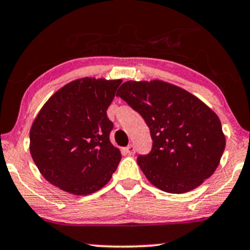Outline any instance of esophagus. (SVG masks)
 <instances>
[{
  "label": "esophagus",
  "instance_id": "34e87169",
  "mask_svg": "<svg viewBox=\"0 0 250 250\" xmlns=\"http://www.w3.org/2000/svg\"><path fill=\"white\" fill-rule=\"evenodd\" d=\"M125 151H126V154H128V155H134V153H135L134 145H128L127 147L125 148Z\"/></svg>",
  "mask_w": 250,
  "mask_h": 250
}]
</instances>
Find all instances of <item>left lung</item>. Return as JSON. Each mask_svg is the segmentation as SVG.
Returning a JSON list of instances; mask_svg holds the SVG:
<instances>
[{
	"mask_svg": "<svg viewBox=\"0 0 250 250\" xmlns=\"http://www.w3.org/2000/svg\"><path fill=\"white\" fill-rule=\"evenodd\" d=\"M116 95L140 113L150 129V153L139 155L137 162L154 186L186 193L215 172L225 137L218 116L201 100L161 80L126 82Z\"/></svg>",
	"mask_w": 250,
	"mask_h": 250,
	"instance_id": "obj_1",
	"label": "left lung"
}]
</instances>
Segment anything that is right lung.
Masks as SVG:
<instances>
[{
    "instance_id": "1",
    "label": "right lung",
    "mask_w": 250,
    "mask_h": 250,
    "mask_svg": "<svg viewBox=\"0 0 250 250\" xmlns=\"http://www.w3.org/2000/svg\"><path fill=\"white\" fill-rule=\"evenodd\" d=\"M122 80L83 78L62 87L42 106L30 131V151L42 176L74 195H88L111 179L121 162L106 116Z\"/></svg>"
}]
</instances>
